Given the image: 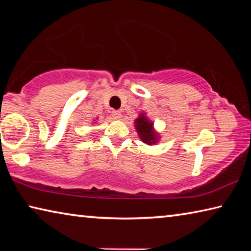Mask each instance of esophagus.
Returning a JSON list of instances; mask_svg holds the SVG:
<instances>
[{
    "label": "esophagus",
    "instance_id": "34e87169",
    "mask_svg": "<svg viewBox=\"0 0 251 251\" xmlns=\"http://www.w3.org/2000/svg\"><path fill=\"white\" fill-rule=\"evenodd\" d=\"M112 116H113L114 120H121L122 113L118 112V110H114V112L112 113Z\"/></svg>",
    "mask_w": 251,
    "mask_h": 251
}]
</instances>
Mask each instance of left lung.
<instances>
[{"mask_svg":"<svg viewBox=\"0 0 251 251\" xmlns=\"http://www.w3.org/2000/svg\"><path fill=\"white\" fill-rule=\"evenodd\" d=\"M135 129L137 131L138 137L141 138L143 143L146 145H156L159 142L160 135L157 133L154 128V122H151L150 118L147 117L146 113H141L138 117L136 118L135 122Z\"/></svg>","mask_w":251,"mask_h":251,"instance_id":"1","label":"left lung"}]
</instances>
